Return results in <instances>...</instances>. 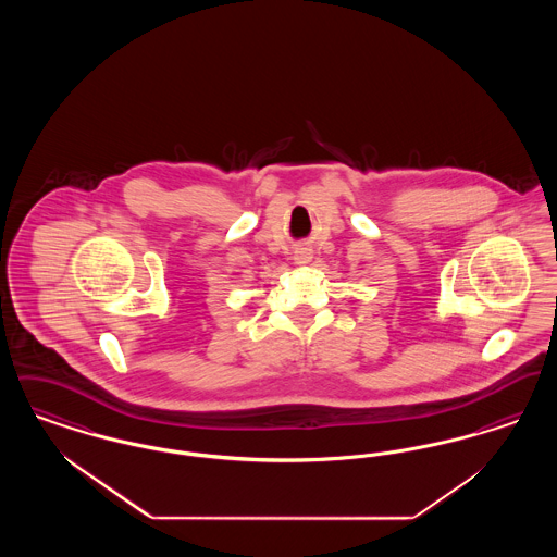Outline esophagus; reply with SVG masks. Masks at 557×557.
Returning <instances> with one entry per match:
<instances>
[{"label":"esophagus","instance_id":"obj_1","mask_svg":"<svg viewBox=\"0 0 557 557\" xmlns=\"http://www.w3.org/2000/svg\"><path fill=\"white\" fill-rule=\"evenodd\" d=\"M294 261H296L298 265H307V263L311 261V250H309V248H300V250H296Z\"/></svg>","mask_w":557,"mask_h":557}]
</instances>
